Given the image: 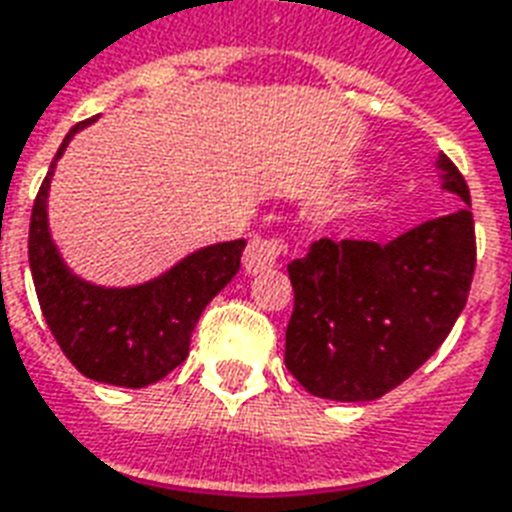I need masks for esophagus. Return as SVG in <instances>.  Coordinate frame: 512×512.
<instances>
[{"label":"esophagus","mask_w":512,"mask_h":512,"mask_svg":"<svg viewBox=\"0 0 512 512\" xmlns=\"http://www.w3.org/2000/svg\"><path fill=\"white\" fill-rule=\"evenodd\" d=\"M282 239H265V236H255L244 249V271L247 273H263L276 265L279 255H282Z\"/></svg>","instance_id":"34e87169"}]
</instances>
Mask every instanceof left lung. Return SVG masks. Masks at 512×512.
I'll return each mask as SVG.
<instances>
[{
  "label": "left lung",
  "instance_id": "8db88e82",
  "mask_svg": "<svg viewBox=\"0 0 512 512\" xmlns=\"http://www.w3.org/2000/svg\"><path fill=\"white\" fill-rule=\"evenodd\" d=\"M435 166L464 209L386 244L319 239L287 265L295 308L284 362L311 395L384 397L438 351L462 314L475 273L470 190L446 155Z\"/></svg>",
  "mask_w": 512,
  "mask_h": 512
}]
</instances>
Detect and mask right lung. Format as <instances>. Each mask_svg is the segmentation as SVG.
Segmentation results:
<instances>
[{
    "label": "right lung",
    "mask_w": 512,
    "mask_h": 512,
    "mask_svg": "<svg viewBox=\"0 0 512 512\" xmlns=\"http://www.w3.org/2000/svg\"><path fill=\"white\" fill-rule=\"evenodd\" d=\"M83 120L66 134L29 225V265L39 308L66 360L101 384L142 389L187 360L190 335L209 300L236 276L247 241H222L182 257L169 271L134 287H101L69 271L48 225V190L58 158Z\"/></svg>",
    "instance_id": "right-lung-1"
}]
</instances>
